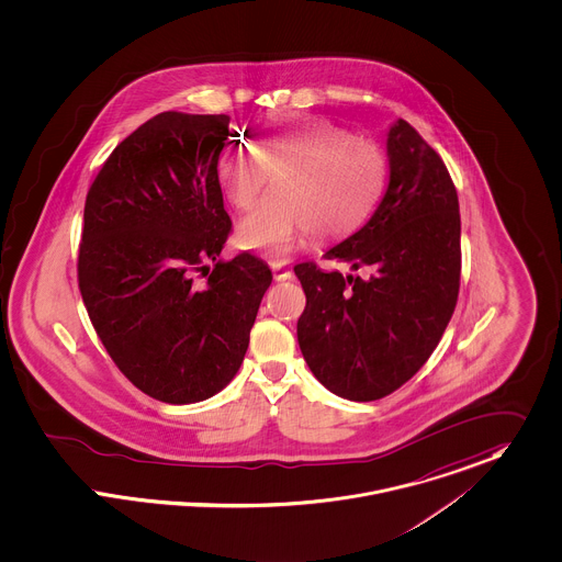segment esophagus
<instances>
[{
  "instance_id": "esophagus-1",
  "label": "esophagus",
  "mask_w": 562,
  "mask_h": 562,
  "mask_svg": "<svg viewBox=\"0 0 562 562\" xmlns=\"http://www.w3.org/2000/svg\"><path fill=\"white\" fill-rule=\"evenodd\" d=\"M271 269H273V278H276L278 282H284V280H291V278H293V271L284 269L282 262H273Z\"/></svg>"
}]
</instances>
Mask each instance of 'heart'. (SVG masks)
Returning a JSON list of instances; mask_svg holds the SVG:
<instances>
[{
  "instance_id": "obj_1",
  "label": "heart",
  "mask_w": 562,
  "mask_h": 562,
  "mask_svg": "<svg viewBox=\"0 0 562 562\" xmlns=\"http://www.w3.org/2000/svg\"><path fill=\"white\" fill-rule=\"evenodd\" d=\"M273 172L276 191L237 226V244L286 258L302 239L340 237L371 213L381 191L376 146L316 116H286L251 128V144L231 142L217 161L224 198L248 211Z\"/></svg>"
}]
</instances>
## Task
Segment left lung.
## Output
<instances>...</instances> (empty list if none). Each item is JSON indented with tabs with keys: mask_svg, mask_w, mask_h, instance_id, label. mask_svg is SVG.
<instances>
[{
	"mask_svg": "<svg viewBox=\"0 0 562 562\" xmlns=\"http://www.w3.org/2000/svg\"><path fill=\"white\" fill-rule=\"evenodd\" d=\"M385 150L387 188L371 220L325 251L367 276L295 265L306 293L300 349L312 374L349 401L383 398L418 373L459 295V198L443 161L403 119Z\"/></svg>",
	"mask_w": 562,
	"mask_h": 562,
	"instance_id": "obj_1",
	"label": "left lung"
}]
</instances>
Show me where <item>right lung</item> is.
Listing matches in <instances>:
<instances>
[{
  "label": "right lung",
  "mask_w": 562,
  "mask_h": 562,
  "mask_svg": "<svg viewBox=\"0 0 562 562\" xmlns=\"http://www.w3.org/2000/svg\"><path fill=\"white\" fill-rule=\"evenodd\" d=\"M228 123L157 114L114 148L86 195L77 278L88 316L126 379L170 405L233 381L271 284L260 258L220 256L231 233L217 183Z\"/></svg>",
  "instance_id": "1"
}]
</instances>
